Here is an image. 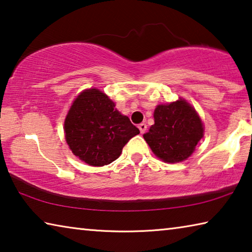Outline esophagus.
<instances>
[{
	"mask_svg": "<svg viewBox=\"0 0 252 252\" xmlns=\"http://www.w3.org/2000/svg\"><path fill=\"white\" fill-rule=\"evenodd\" d=\"M138 127H139V130H140V132H141V133H144V132H146V130H147V125H146V123H140Z\"/></svg>",
	"mask_w": 252,
	"mask_h": 252,
	"instance_id": "34e87169",
	"label": "esophagus"
}]
</instances>
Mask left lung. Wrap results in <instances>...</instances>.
I'll list each match as a JSON object with an SVG mask.
<instances>
[{
    "instance_id": "8db88e82",
    "label": "left lung",
    "mask_w": 252,
    "mask_h": 252,
    "mask_svg": "<svg viewBox=\"0 0 252 252\" xmlns=\"http://www.w3.org/2000/svg\"><path fill=\"white\" fill-rule=\"evenodd\" d=\"M155 125L143 134L152 152L170 163L187 160L203 136V125L197 111L186 100L159 104Z\"/></svg>"
}]
</instances>
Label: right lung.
<instances>
[{
    "label": "right lung",
    "instance_id": "right-lung-1",
    "mask_svg": "<svg viewBox=\"0 0 252 252\" xmlns=\"http://www.w3.org/2000/svg\"><path fill=\"white\" fill-rule=\"evenodd\" d=\"M65 140L73 155L93 167L110 164L120 157L131 138L139 134L130 119L97 89L81 92L64 121Z\"/></svg>",
    "mask_w": 252,
    "mask_h": 252
}]
</instances>
